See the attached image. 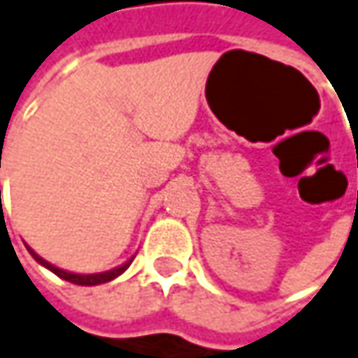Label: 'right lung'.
<instances>
[{"mask_svg": "<svg viewBox=\"0 0 358 358\" xmlns=\"http://www.w3.org/2000/svg\"><path fill=\"white\" fill-rule=\"evenodd\" d=\"M29 252L35 257L36 261L43 265V267H47L49 271H53L55 275H59L62 280H66V282H72V284H78V286H97V284H106V282H111L113 278H117L120 273H124L128 267H130V263H132V259H128L126 263H122L120 267H113V269H109V271H101V273H87V275H83V273H72V271H66V269H59V267H55V265H51L49 261H45L43 257H38L35 250L31 249V247H27Z\"/></svg>", "mask_w": 358, "mask_h": 358, "instance_id": "1", "label": "right lung"}]
</instances>
